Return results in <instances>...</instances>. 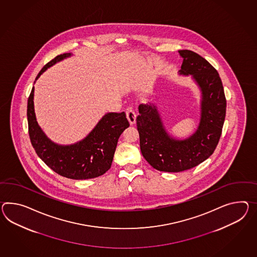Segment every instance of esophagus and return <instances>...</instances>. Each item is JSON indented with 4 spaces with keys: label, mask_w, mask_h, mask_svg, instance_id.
Returning <instances> with one entry per match:
<instances>
[{
    "label": "esophagus",
    "mask_w": 257,
    "mask_h": 257,
    "mask_svg": "<svg viewBox=\"0 0 257 257\" xmlns=\"http://www.w3.org/2000/svg\"><path fill=\"white\" fill-rule=\"evenodd\" d=\"M126 117H127V119L129 120V122H130L131 125L136 123L137 114L134 111V109H133L132 106H128V107L126 108Z\"/></svg>",
    "instance_id": "obj_1"
}]
</instances>
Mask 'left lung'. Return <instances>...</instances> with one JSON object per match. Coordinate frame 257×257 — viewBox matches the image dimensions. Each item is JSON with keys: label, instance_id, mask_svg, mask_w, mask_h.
I'll list each match as a JSON object with an SVG mask.
<instances>
[{"label": "left lung", "instance_id": "8db88e82", "mask_svg": "<svg viewBox=\"0 0 257 257\" xmlns=\"http://www.w3.org/2000/svg\"><path fill=\"white\" fill-rule=\"evenodd\" d=\"M180 75H191L201 92L198 129L186 139L172 138L155 105H139L137 124L140 150L153 168L169 173L191 169L211 156L219 142L225 121L224 88L217 70L197 53L179 50Z\"/></svg>", "mask_w": 257, "mask_h": 257}]
</instances>
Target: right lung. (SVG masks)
Returning <instances> with one entry per match:
<instances>
[{
	"instance_id": "1",
	"label": "right lung",
	"mask_w": 257,
	"mask_h": 257,
	"mask_svg": "<svg viewBox=\"0 0 257 257\" xmlns=\"http://www.w3.org/2000/svg\"><path fill=\"white\" fill-rule=\"evenodd\" d=\"M70 56L66 53L52 59L35 81L48 68ZM33 96L34 87L29 96L27 116L31 142L38 156L57 174L70 179H90L104 175L111 166L119 136L130 125L125 113H106L86 138L75 144L62 146L51 141L38 125Z\"/></svg>"
}]
</instances>
